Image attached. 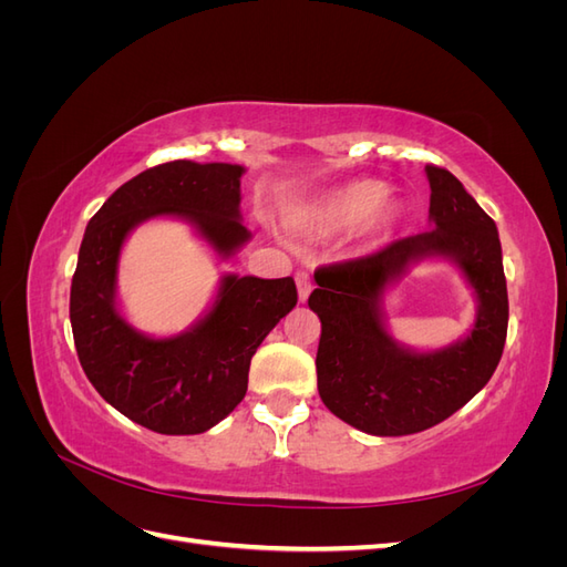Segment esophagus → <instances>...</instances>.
<instances>
[{
	"label": "esophagus",
	"instance_id": "esophagus-1",
	"mask_svg": "<svg viewBox=\"0 0 567 567\" xmlns=\"http://www.w3.org/2000/svg\"><path fill=\"white\" fill-rule=\"evenodd\" d=\"M296 284H298V298H300V302H305L307 298H310V293H312V279H310V274H307V271H298V274H296Z\"/></svg>",
	"mask_w": 567,
	"mask_h": 567
}]
</instances>
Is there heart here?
I'll return each mask as SVG.
<instances>
[{
  "instance_id": "b5f03b06",
  "label": "heart",
  "mask_w": 567,
  "mask_h": 567,
  "mask_svg": "<svg viewBox=\"0 0 567 567\" xmlns=\"http://www.w3.org/2000/svg\"><path fill=\"white\" fill-rule=\"evenodd\" d=\"M404 215L398 198H388V184L381 179H354L317 198L298 213L290 225L298 231L329 236L367 225L373 238H385Z\"/></svg>"
}]
</instances>
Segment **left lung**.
I'll return each instance as SVG.
<instances>
[{
  "instance_id": "left-lung-1",
  "label": "left lung",
  "mask_w": 567,
  "mask_h": 567,
  "mask_svg": "<svg viewBox=\"0 0 567 567\" xmlns=\"http://www.w3.org/2000/svg\"><path fill=\"white\" fill-rule=\"evenodd\" d=\"M431 231L402 238L352 262L315 271L310 310L321 319L317 388L340 421L369 435L427 431L471 402L499 364L508 329V293L494 219L444 167L425 165ZM425 259L460 267L474 290L476 321L437 351L394 341L384 323V293Z\"/></svg>"
}]
</instances>
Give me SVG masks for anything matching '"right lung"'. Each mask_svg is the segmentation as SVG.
Wrapping results in <instances>:
<instances>
[{"label": "right lung", "mask_w": 567, "mask_h": 567, "mask_svg": "<svg viewBox=\"0 0 567 567\" xmlns=\"http://www.w3.org/2000/svg\"><path fill=\"white\" fill-rule=\"evenodd\" d=\"M244 173L194 161L151 167L120 186L84 231L71 286L80 364L101 398L153 433L198 435L227 419L246 398L255 350L298 302L293 277L221 274L213 305L177 336L142 333L120 312V252L144 221H186L221 262L250 241L238 208Z\"/></svg>", "instance_id": "add662e5"}]
</instances>
